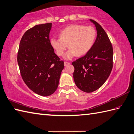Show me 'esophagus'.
Returning <instances> with one entry per match:
<instances>
[{
  "mask_svg": "<svg viewBox=\"0 0 134 134\" xmlns=\"http://www.w3.org/2000/svg\"><path fill=\"white\" fill-rule=\"evenodd\" d=\"M69 64H70V63H69V62H64V65L65 66H67V65H69Z\"/></svg>",
  "mask_w": 134,
  "mask_h": 134,
  "instance_id": "obj_1",
  "label": "esophagus"
}]
</instances>
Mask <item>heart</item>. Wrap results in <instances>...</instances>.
Returning a JSON list of instances; mask_svg holds the SVG:
<instances>
[{"label": "heart", "mask_w": 134, "mask_h": 134, "mask_svg": "<svg viewBox=\"0 0 134 134\" xmlns=\"http://www.w3.org/2000/svg\"><path fill=\"white\" fill-rule=\"evenodd\" d=\"M96 35V30L91 26L72 25L61 30L59 38H51L50 43L59 56L64 54L68 45L70 49L65 54L64 58L70 59L76 55L87 54L93 47Z\"/></svg>", "instance_id": "heart-1"}]
</instances>
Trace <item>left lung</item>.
<instances>
[{
    "mask_svg": "<svg viewBox=\"0 0 134 134\" xmlns=\"http://www.w3.org/2000/svg\"><path fill=\"white\" fill-rule=\"evenodd\" d=\"M90 20L96 27V41L85 55L72 62L75 84L87 93L95 91L104 84L113 66V48L107 34L97 22Z\"/></svg>",
    "mask_w": 134,
    "mask_h": 134,
    "instance_id": "1",
    "label": "left lung"
}]
</instances>
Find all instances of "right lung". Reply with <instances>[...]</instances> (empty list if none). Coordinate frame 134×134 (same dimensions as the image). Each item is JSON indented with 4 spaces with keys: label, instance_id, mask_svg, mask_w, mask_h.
Wrapping results in <instances>:
<instances>
[{
    "label": "right lung",
    "instance_id": "1",
    "mask_svg": "<svg viewBox=\"0 0 134 134\" xmlns=\"http://www.w3.org/2000/svg\"><path fill=\"white\" fill-rule=\"evenodd\" d=\"M52 23L38 25L23 35L19 43L17 61L26 85L40 96H48L56 91L64 68L50 45Z\"/></svg>",
    "mask_w": 134,
    "mask_h": 134
}]
</instances>
